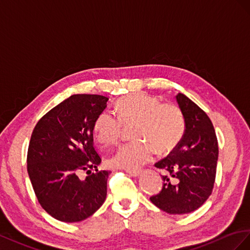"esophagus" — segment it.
<instances>
[{
	"mask_svg": "<svg viewBox=\"0 0 250 250\" xmlns=\"http://www.w3.org/2000/svg\"><path fill=\"white\" fill-rule=\"evenodd\" d=\"M126 173L130 174L133 177H137V176L140 175L141 170H139V169H126Z\"/></svg>",
	"mask_w": 250,
	"mask_h": 250,
	"instance_id": "34e87169",
	"label": "esophagus"
}]
</instances>
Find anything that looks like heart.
<instances>
[{
  "label": "heart",
  "mask_w": 250,
  "mask_h": 250,
  "mask_svg": "<svg viewBox=\"0 0 250 250\" xmlns=\"http://www.w3.org/2000/svg\"><path fill=\"white\" fill-rule=\"evenodd\" d=\"M117 116L104 111L94 121V136L110 146L123 137L125 129L133 130L136 141L121 146L110 163L113 167L138 169L153 159L155 152L167 155L177 147L185 133V120L179 106L160 103L147 94H132L116 103Z\"/></svg>",
  "instance_id": "obj_1"
}]
</instances>
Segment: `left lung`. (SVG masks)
Instances as JSON below:
<instances>
[{
    "label": "left lung",
    "instance_id": "left-lung-1",
    "mask_svg": "<svg viewBox=\"0 0 250 250\" xmlns=\"http://www.w3.org/2000/svg\"><path fill=\"white\" fill-rule=\"evenodd\" d=\"M176 99L184 116L185 133L177 147L155 163L166 175L162 189L149 200L163 211L181 215L198 209L211 195L219 147L206 113L182 93Z\"/></svg>",
    "mask_w": 250,
    "mask_h": 250
}]
</instances>
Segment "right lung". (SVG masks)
Here are the masks:
<instances>
[{
	"mask_svg": "<svg viewBox=\"0 0 250 250\" xmlns=\"http://www.w3.org/2000/svg\"><path fill=\"white\" fill-rule=\"evenodd\" d=\"M108 97L75 94L54 106L34 126L27 153V170L40 204L62 222H78L101 208L110 172L98 170L102 158L93 142L96 117ZM96 168V173L90 169ZM85 170V180L78 174Z\"/></svg>",
	"mask_w": 250,
	"mask_h": 250,
	"instance_id": "obj_1",
	"label": "right lung"
}]
</instances>
